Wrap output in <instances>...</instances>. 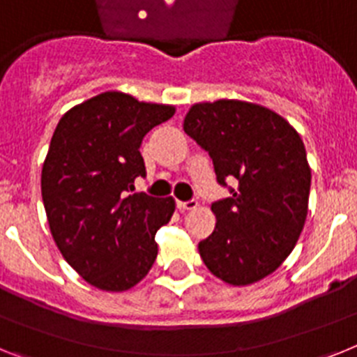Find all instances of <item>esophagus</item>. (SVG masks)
<instances>
[{
	"label": "esophagus",
	"instance_id": "esophagus-1",
	"mask_svg": "<svg viewBox=\"0 0 357 357\" xmlns=\"http://www.w3.org/2000/svg\"><path fill=\"white\" fill-rule=\"evenodd\" d=\"M178 206L181 211H196L197 202L196 199H188V202H178Z\"/></svg>",
	"mask_w": 357,
	"mask_h": 357
}]
</instances>
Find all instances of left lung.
<instances>
[{
  "label": "left lung",
  "mask_w": 357,
  "mask_h": 357,
  "mask_svg": "<svg viewBox=\"0 0 357 357\" xmlns=\"http://www.w3.org/2000/svg\"><path fill=\"white\" fill-rule=\"evenodd\" d=\"M185 132L205 149L218 183L236 181L212 203L215 229L199 241L206 268L234 287L252 285L285 261L308 211L310 167L299 134L261 105L238 100L196 103Z\"/></svg>",
  "instance_id": "obj_1"
}]
</instances>
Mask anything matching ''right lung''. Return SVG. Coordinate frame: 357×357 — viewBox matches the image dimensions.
Here are the masks:
<instances>
[{
    "label": "right lung",
    "mask_w": 357,
    "mask_h": 357,
    "mask_svg": "<svg viewBox=\"0 0 357 357\" xmlns=\"http://www.w3.org/2000/svg\"><path fill=\"white\" fill-rule=\"evenodd\" d=\"M174 112L112 91L76 105L54 130L41 170L45 212L59 252L96 289H132L154 265L155 232L176 203L130 192L146 174L143 137Z\"/></svg>",
    "instance_id": "obj_1"
}]
</instances>
